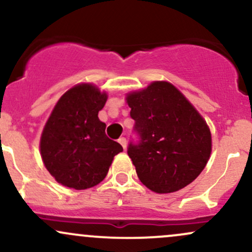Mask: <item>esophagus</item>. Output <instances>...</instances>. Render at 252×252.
<instances>
[{
    "label": "esophagus",
    "instance_id": "34e87169",
    "mask_svg": "<svg viewBox=\"0 0 252 252\" xmlns=\"http://www.w3.org/2000/svg\"><path fill=\"white\" fill-rule=\"evenodd\" d=\"M118 142H120L121 146L123 147V149L126 148V137H121L120 140H118Z\"/></svg>",
    "mask_w": 252,
    "mask_h": 252
}]
</instances>
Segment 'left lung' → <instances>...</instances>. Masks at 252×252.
I'll return each mask as SVG.
<instances>
[{"instance_id": "8db88e82", "label": "left lung", "mask_w": 252, "mask_h": 252, "mask_svg": "<svg viewBox=\"0 0 252 252\" xmlns=\"http://www.w3.org/2000/svg\"><path fill=\"white\" fill-rule=\"evenodd\" d=\"M138 141L128 155L138 179L156 193H172L195 180L211 155V132L186 97L167 82H154L126 97Z\"/></svg>"}]
</instances>
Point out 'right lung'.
I'll return each instance as SVG.
<instances>
[{"instance_id": "1", "label": "right lung", "mask_w": 252, "mask_h": 252, "mask_svg": "<svg viewBox=\"0 0 252 252\" xmlns=\"http://www.w3.org/2000/svg\"><path fill=\"white\" fill-rule=\"evenodd\" d=\"M108 96L91 84L63 94L52 111L40 140L46 168L66 187L86 189L103 181L122 146L105 134L98 112Z\"/></svg>"}]
</instances>
